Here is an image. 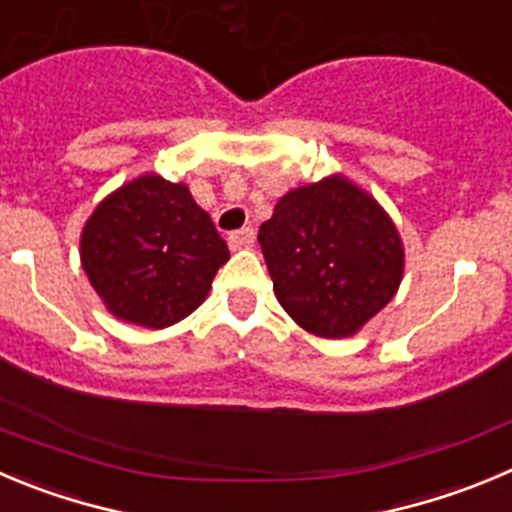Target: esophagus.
<instances>
[{"label": "esophagus", "mask_w": 512, "mask_h": 512, "mask_svg": "<svg viewBox=\"0 0 512 512\" xmlns=\"http://www.w3.org/2000/svg\"><path fill=\"white\" fill-rule=\"evenodd\" d=\"M229 250H250L252 242H255V232L252 229H240V232H232L229 234Z\"/></svg>", "instance_id": "esophagus-1"}]
</instances>
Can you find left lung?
<instances>
[{"label": "left lung", "instance_id": "obj_1", "mask_svg": "<svg viewBox=\"0 0 512 512\" xmlns=\"http://www.w3.org/2000/svg\"><path fill=\"white\" fill-rule=\"evenodd\" d=\"M257 240L278 303L318 338L356 336L404 278L394 219L343 174L283 194Z\"/></svg>", "mask_w": 512, "mask_h": 512}]
</instances>
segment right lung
<instances>
[{
  "label": "right lung",
  "mask_w": 512,
  "mask_h": 512,
  "mask_svg": "<svg viewBox=\"0 0 512 512\" xmlns=\"http://www.w3.org/2000/svg\"><path fill=\"white\" fill-rule=\"evenodd\" d=\"M229 250L184 181L141 174L111 191L80 232V265L123 323L169 328L207 300Z\"/></svg>",
  "instance_id": "right-lung-1"
}]
</instances>
